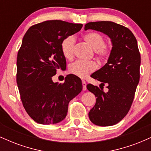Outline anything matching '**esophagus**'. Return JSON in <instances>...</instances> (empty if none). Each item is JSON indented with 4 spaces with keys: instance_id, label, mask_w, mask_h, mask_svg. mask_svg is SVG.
Returning <instances> with one entry per match:
<instances>
[{
    "instance_id": "esophagus-1",
    "label": "esophagus",
    "mask_w": 151,
    "mask_h": 151,
    "mask_svg": "<svg viewBox=\"0 0 151 151\" xmlns=\"http://www.w3.org/2000/svg\"><path fill=\"white\" fill-rule=\"evenodd\" d=\"M82 86H83V90L84 91H85V90L86 89V81L84 80H82Z\"/></svg>"
}]
</instances>
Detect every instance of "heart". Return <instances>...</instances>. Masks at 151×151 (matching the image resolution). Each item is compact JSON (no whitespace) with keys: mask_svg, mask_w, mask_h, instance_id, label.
I'll return each instance as SVG.
<instances>
[{"mask_svg":"<svg viewBox=\"0 0 151 151\" xmlns=\"http://www.w3.org/2000/svg\"><path fill=\"white\" fill-rule=\"evenodd\" d=\"M84 40L94 50V53L100 62H105L111 55V49L105 44V38L101 33L90 32L83 36ZM75 38L74 36H67L61 42L62 55L67 60H71L74 55ZM97 65L94 61L84 62L78 60L69 67V72L78 77L86 78L89 74L96 70Z\"/></svg>","mask_w":151,"mask_h":151,"instance_id":"1","label":"heart"}]
</instances>
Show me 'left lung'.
<instances>
[{
	"instance_id": "1",
	"label": "left lung",
	"mask_w": 151,
	"mask_h": 151,
	"mask_svg": "<svg viewBox=\"0 0 151 151\" xmlns=\"http://www.w3.org/2000/svg\"><path fill=\"white\" fill-rule=\"evenodd\" d=\"M89 29L108 35L112 49L107 63L91 74L101 81L100 86L106 84L108 91L91 84L86 85L96 97L89 117L95 125L113 126L126 116L133 103L140 79L141 55L136 37L127 27L114 22L98 21L86 23L84 30Z\"/></svg>"
}]
</instances>
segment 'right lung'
Masks as SVG:
<instances>
[{
  "instance_id": "obj_1",
  "label": "right lung",
  "mask_w": 151,
  "mask_h": 151,
  "mask_svg": "<svg viewBox=\"0 0 151 151\" xmlns=\"http://www.w3.org/2000/svg\"><path fill=\"white\" fill-rule=\"evenodd\" d=\"M82 26L47 20L31 26L24 35L17 57V84L26 112L38 124L62 121L70 101L82 90L81 79L74 76H67L63 84L52 79L57 70L66 65L60 47L62 40Z\"/></svg>"
}]
</instances>
